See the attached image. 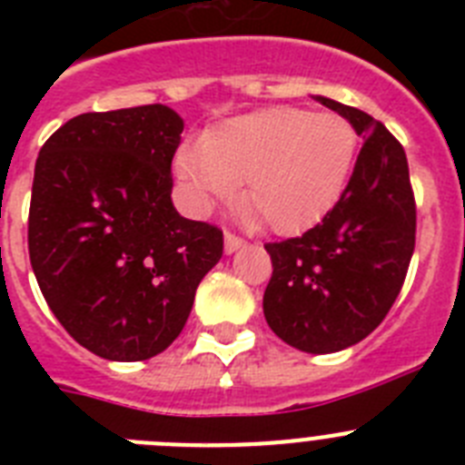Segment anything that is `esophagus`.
<instances>
[{
    "label": "esophagus",
    "instance_id": "obj_1",
    "mask_svg": "<svg viewBox=\"0 0 465 465\" xmlns=\"http://www.w3.org/2000/svg\"><path fill=\"white\" fill-rule=\"evenodd\" d=\"M242 246H244V240H242V237L232 235V232H225V253H235Z\"/></svg>",
    "mask_w": 465,
    "mask_h": 465
}]
</instances>
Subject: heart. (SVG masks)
Instances as JSON below:
<instances>
[{"label": "heart", "instance_id": "1", "mask_svg": "<svg viewBox=\"0 0 465 465\" xmlns=\"http://www.w3.org/2000/svg\"><path fill=\"white\" fill-rule=\"evenodd\" d=\"M354 127L335 114L272 106L230 118L186 142L174 170L193 204L209 209L237 195L277 235H295L326 216L342 195L356 158Z\"/></svg>", "mask_w": 465, "mask_h": 465}]
</instances>
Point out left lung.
Listing matches in <instances>:
<instances>
[{"mask_svg": "<svg viewBox=\"0 0 465 465\" xmlns=\"http://www.w3.org/2000/svg\"><path fill=\"white\" fill-rule=\"evenodd\" d=\"M316 100L347 118L363 146L322 223L265 244L272 277L262 312L286 344L332 354L368 338L396 302L412 261L417 207L398 139L365 111L322 94Z\"/></svg>", "mask_w": 465, "mask_h": 465, "instance_id": "obj_1", "label": "left lung"}]
</instances>
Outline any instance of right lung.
<instances>
[{
  "instance_id": "1",
  "label": "right lung",
  "mask_w": 465,
  "mask_h": 465,
  "mask_svg": "<svg viewBox=\"0 0 465 465\" xmlns=\"http://www.w3.org/2000/svg\"><path fill=\"white\" fill-rule=\"evenodd\" d=\"M183 121L165 104L81 114L41 146L27 246L39 289L81 347L146 361L186 326L223 232L172 204Z\"/></svg>"
}]
</instances>
